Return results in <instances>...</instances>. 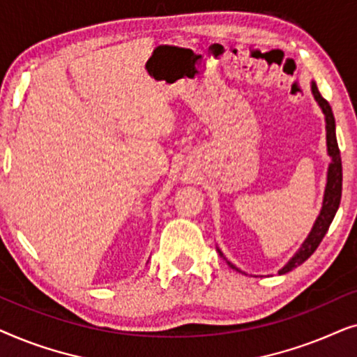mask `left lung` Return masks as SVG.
Segmentation results:
<instances>
[{"mask_svg":"<svg viewBox=\"0 0 357 357\" xmlns=\"http://www.w3.org/2000/svg\"><path fill=\"white\" fill-rule=\"evenodd\" d=\"M312 94H314L315 100L319 102L321 112L325 115V130H326V151H328V155L331 158V162L328 165V174H326V187H325V195H324V204H321L320 214L317 218V221L312 227V231L307 238L302 243V247L296 252V255L291 258L289 261L286 263L284 266L281 268L280 275H286L302 265L307 258H309L312 253L317 250V247L320 245V242L324 241L325 234L328 232V227L331 221H333L336 211L340 208V202H341V187H343V167H341V155H340V148H338V141H336V133H335V116L333 112H331V107L328 102H326L321 94L319 92V87L314 81H312ZM219 255H222V252L219 250ZM229 266L234 268V270L241 271L237 266H234L231 261H227Z\"/></svg>","mask_w":357,"mask_h":357,"instance_id":"obj_1","label":"left lung"}]
</instances>
